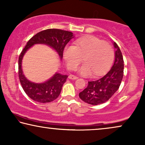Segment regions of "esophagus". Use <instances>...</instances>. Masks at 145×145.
I'll return each mask as SVG.
<instances>
[{
    "mask_svg": "<svg viewBox=\"0 0 145 145\" xmlns=\"http://www.w3.org/2000/svg\"><path fill=\"white\" fill-rule=\"evenodd\" d=\"M69 79H70V80H77L78 78L77 76H75L74 75H69Z\"/></svg>",
    "mask_w": 145,
    "mask_h": 145,
    "instance_id": "obj_1",
    "label": "esophagus"
}]
</instances>
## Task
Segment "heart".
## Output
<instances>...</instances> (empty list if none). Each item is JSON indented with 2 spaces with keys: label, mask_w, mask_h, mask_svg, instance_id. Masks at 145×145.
<instances>
[{
  "label": "heart",
  "mask_w": 145,
  "mask_h": 145,
  "mask_svg": "<svg viewBox=\"0 0 145 145\" xmlns=\"http://www.w3.org/2000/svg\"><path fill=\"white\" fill-rule=\"evenodd\" d=\"M63 56L67 67L71 70L77 68L84 57L85 63L79 68V73L86 77L93 74L100 76L111 66L114 51L108 42L96 36H88L77 40L75 46H65Z\"/></svg>",
  "instance_id": "b5f03b06"
}]
</instances>
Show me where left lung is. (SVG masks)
<instances>
[{
	"mask_svg": "<svg viewBox=\"0 0 145 145\" xmlns=\"http://www.w3.org/2000/svg\"><path fill=\"white\" fill-rule=\"evenodd\" d=\"M115 49V60L110 70L103 78L88 82V86L79 93L80 98L86 103L97 105L108 101L118 90L122 82L124 70L123 55L118 45L113 42Z\"/></svg>",
	"mask_w": 145,
	"mask_h": 145,
	"instance_id": "8db88e82",
	"label": "left lung"
}]
</instances>
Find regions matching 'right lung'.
Returning a JSON list of instances; mask_svg holds the SVG:
<instances>
[{
  "mask_svg": "<svg viewBox=\"0 0 145 145\" xmlns=\"http://www.w3.org/2000/svg\"><path fill=\"white\" fill-rule=\"evenodd\" d=\"M74 38L72 32L59 29H47L34 35L27 42L18 59V76L23 89L29 97L39 103H48L57 99L60 94L63 85L66 82L67 75L56 72L49 80L42 83L30 82L25 77L22 62L26 52L35 44H45L56 52L61 60L65 46Z\"/></svg>",
  "mask_w": 145,
  "mask_h": 145,
  "instance_id": "right-lung-1",
  "label": "right lung"
}]
</instances>
